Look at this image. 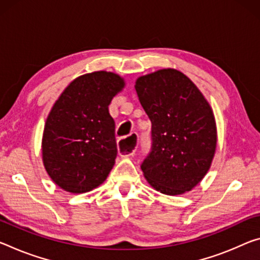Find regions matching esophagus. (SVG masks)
<instances>
[{
  "label": "esophagus",
  "mask_w": 260,
  "mask_h": 260,
  "mask_svg": "<svg viewBox=\"0 0 260 260\" xmlns=\"http://www.w3.org/2000/svg\"><path fill=\"white\" fill-rule=\"evenodd\" d=\"M132 138H133L134 140H137V142H135V145H133V146H123L122 143L120 142L119 143V146H118V150H119V155L120 156H122V157H128V156H132V155H134L135 152H137V149H138V135L137 134H132L131 135Z\"/></svg>",
  "instance_id": "obj_1"
}]
</instances>
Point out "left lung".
Here are the masks:
<instances>
[{
    "label": "left lung",
    "mask_w": 260,
    "mask_h": 260,
    "mask_svg": "<svg viewBox=\"0 0 260 260\" xmlns=\"http://www.w3.org/2000/svg\"><path fill=\"white\" fill-rule=\"evenodd\" d=\"M135 90L151 121L152 147L141 166L143 176L163 194L191 191L215 155L217 131L211 105L197 85L174 68L138 77Z\"/></svg>",
    "instance_id": "8db88e82"
}]
</instances>
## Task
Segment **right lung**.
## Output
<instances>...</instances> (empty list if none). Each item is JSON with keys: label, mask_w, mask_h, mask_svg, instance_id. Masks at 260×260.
I'll return each mask as SVG.
<instances>
[{"label": "right lung", "mask_w": 260, "mask_h": 260, "mask_svg": "<svg viewBox=\"0 0 260 260\" xmlns=\"http://www.w3.org/2000/svg\"><path fill=\"white\" fill-rule=\"evenodd\" d=\"M125 85L123 77L112 72L84 74L71 82L49 111L41 140L43 163L63 191H92L108 178L117 157L109 105Z\"/></svg>", "instance_id": "add662e5"}]
</instances>
